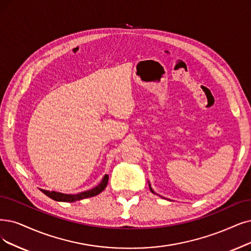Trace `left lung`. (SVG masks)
<instances>
[{"label":"left lung","mask_w":251,"mask_h":251,"mask_svg":"<svg viewBox=\"0 0 251 251\" xmlns=\"http://www.w3.org/2000/svg\"><path fill=\"white\" fill-rule=\"evenodd\" d=\"M150 189H151V187H150ZM151 192H152V193H153V190H152V189H151Z\"/></svg>","instance_id":"1"}]
</instances>
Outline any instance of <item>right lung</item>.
Masks as SVG:
<instances>
[{
	"label": "right lung",
	"instance_id": "right-lung-1",
	"mask_svg": "<svg viewBox=\"0 0 251 251\" xmlns=\"http://www.w3.org/2000/svg\"><path fill=\"white\" fill-rule=\"evenodd\" d=\"M108 179H109V176L105 175L103 180H102V182L100 183L98 186H96L93 189L86 190V192L77 194V195H66V194H61V193H56V192H49V190H45V189H40V190H41V192L44 195H46L50 199L54 200V201H58V202H75V201H79V200H82V199L95 197V196L99 195L100 193H102L103 190L106 188V186H107Z\"/></svg>",
	"mask_w": 251,
	"mask_h": 251
}]
</instances>
